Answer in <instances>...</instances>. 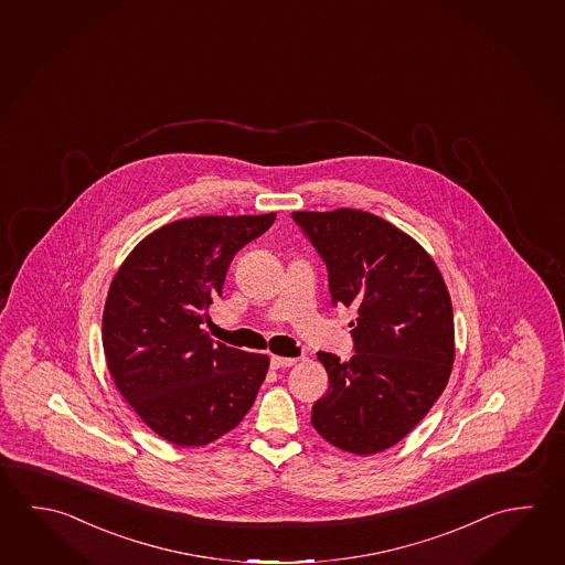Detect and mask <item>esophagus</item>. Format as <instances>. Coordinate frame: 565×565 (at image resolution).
I'll list each match as a JSON object with an SVG mask.
<instances>
[{
  "instance_id": "obj_1",
  "label": "esophagus",
  "mask_w": 565,
  "mask_h": 565,
  "mask_svg": "<svg viewBox=\"0 0 565 565\" xmlns=\"http://www.w3.org/2000/svg\"><path fill=\"white\" fill-rule=\"evenodd\" d=\"M296 363L297 359H291V356L271 355V359H269L271 369H286V366L296 365Z\"/></svg>"
}]
</instances>
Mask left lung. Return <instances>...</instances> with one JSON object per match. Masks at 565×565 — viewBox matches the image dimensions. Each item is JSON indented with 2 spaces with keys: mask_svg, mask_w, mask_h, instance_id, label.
<instances>
[{
  "mask_svg": "<svg viewBox=\"0 0 565 565\" xmlns=\"http://www.w3.org/2000/svg\"><path fill=\"white\" fill-rule=\"evenodd\" d=\"M323 258L333 306L356 309L355 355L319 351L329 391L311 411L327 443L353 455L383 452L443 395L455 363V317L445 279L425 248L363 210L294 212Z\"/></svg>",
  "mask_w": 565,
  "mask_h": 565,
  "instance_id": "1",
  "label": "left lung"
}]
</instances>
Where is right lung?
I'll return each mask as SVG.
<instances>
[{
  "mask_svg": "<svg viewBox=\"0 0 565 565\" xmlns=\"http://www.w3.org/2000/svg\"><path fill=\"white\" fill-rule=\"evenodd\" d=\"M262 216H196L154 230L115 274L103 349L135 413L177 446H204L246 416L268 355L214 343L202 323L230 262L274 224Z\"/></svg>",
  "mask_w": 565,
  "mask_h": 565,
  "instance_id": "right-lung-1",
  "label": "right lung"
}]
</instances>
